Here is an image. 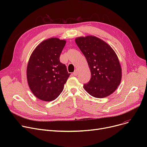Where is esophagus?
<instances>
[{"label": "esophagus", "mask_w": 147, "mask_h": 147, "mask_svg": "<svg viewBox=\"0 0 147 147\" xmlns=\"http://www.w3.org/2000/svg\"><path fill=\"white\" fill-rule=\"evenodd\" d=\"M78 71L77 70V69H76L75 71H74V72L73 73V75H74V76H76L77 74H78Z\"/></svg>", "instance_id": "34e87169"}]
</instances>
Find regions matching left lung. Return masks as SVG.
<instances>
[{
	"label": "left lung",
	"mask_w": 147,
	"mask_h": 147,
	"mask_svg": "<svg viewBox=\"0 0 147 147\" xmlns=\"http://www.w3.org/2000/svg\"><path fill=\"white\" fill-rule=\"evenodd\" d=\"M76 43L86 57L91 78L83 88L91 96L103 98L117 89L121 80V67L111 46L95 36L79 37Z\"/></svg>",
	"instance_id": "1"
}]
</instances>
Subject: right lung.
Listing matches in <instances>:
<instances>
[{"instance_id": "obj_1", "label": "right lung", "mask_w": 147, "mask_h": 147, "mask_svg": "<svg viewBox=\"0 0 147 147\" xmlns=\"http://www.w3.org/2000/svg\"><path fill=\"white\" fill-rule=\"evenodd\" d=\"M65 40L53 37L38 45L31 55L27 67L28 86L37 98L44 101L55 99L63 92L71 74L59 57Z\"/></svg>"}]
</instances>
